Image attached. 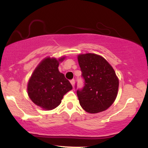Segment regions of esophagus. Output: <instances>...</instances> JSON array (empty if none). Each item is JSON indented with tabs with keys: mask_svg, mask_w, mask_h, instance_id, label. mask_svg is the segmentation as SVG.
Masks as SVG:
<instances>
[{
	"mask_svg": "<svg viewBox=\"0 0 148 148\" xmlns=\"http://www.w3.org/2000/svg\"><path fill=\"white\" fill-rule=\"evenodd\" d=\"M70 83H71V84H72V87L74 88V83H75V81H74V79L71 80V81H70Z\"/></svg>",
	"mask_w": 148,
	"mask_h": 148,
	"instance_id": "1",
	"label": "esophagus"
}]
</instances>
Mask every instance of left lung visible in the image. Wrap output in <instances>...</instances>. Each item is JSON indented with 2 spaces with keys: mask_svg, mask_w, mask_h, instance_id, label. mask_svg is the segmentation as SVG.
Returning <instances> with one entry per match:
<instances>
[{
  "mask_svg": "<svg viewBox=\"0 0 148 148\" xmlns=\"http://www.w3.org/2000/svg\"><path fill=\"white\" fill-rule=\"evenodd\" d=\"M78 61L84 79V88L76 92L80 105L90 113L105 111L118 95L119 80L114 69L103 57L95 53L80 54Z\"/></svg>",
  "mask_w": 148,
  "mask_h": 148,
  "instance_id": "left-lung-1",
  "label": "left lung"
}]
</instances>
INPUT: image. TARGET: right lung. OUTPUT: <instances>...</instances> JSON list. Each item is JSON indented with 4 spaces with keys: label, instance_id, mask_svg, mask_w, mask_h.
I'll list each match as a JSON object with an SVG mask.
<instances>
[{
    "label": "right lung",
    "instance_id": "obj_1",
    "mask_svg": "<svg viewBox=\"0 0 148 148\" xmlns=\"http://www.w3.org/2000/svg\"><path fill=\"white\" fill-rule=\"evenodd\" d=\"M57 60L46 58L34 70L28 84V94L33 102L45 110H52L60 105L61 100L72 86L64 75L58 70Z\"/></svg>",
    "mask_w": 148,
    "mask_h": 148
}]
</instances>
